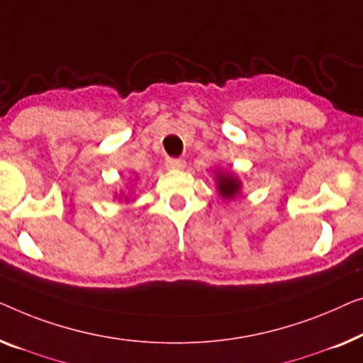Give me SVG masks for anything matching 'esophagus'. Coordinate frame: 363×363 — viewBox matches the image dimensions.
<instances>
[{
    "instance_id": "obj_1",
    "label": "esophagus",
    "mask_w": 363,
    "mask_h": 363,
    "mask_svg": "<svg viewBox=\"0 0 363 363\" xmlns=\"http://www.w3.org/2000/svg\"><path fill=\"white\" fill-rule=\"evenodd\" d=\"M166 167L167 169H184L186 167V161L176 160V157H167Z\"/></svg>"
}]
</instances>
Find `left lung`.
Wrapping results in <instances>:
<instances>
[{"label":"left lung","mask_w":363,"mask_h":363,"mask_svg":"<svg viewBox=\"0 0 363 363\" xmlns=\"http://www.w3.org/2000/svg\"><path fill=\"white\" fill-rule=\"evenodd\" d=\"M216 186L218 196L225 199V201H232V199L235 196H238L240 191H242V181L230 171L218 169L216 172Z\"/></svg>","instance_id":"1"}]
</instances>
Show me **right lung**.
<instances>
[{"label":"right lung","mask_w":363,"mask_h":363,"mask_svg":"<svg viewBox=\"0 0 363 363\" xmlns=\"http://www.w3.org/2000/svg\"><path fill=\"white\" fill-rule=\"evenodd\" d=\"M116 197H118L120 201H125V202H128L130 199H131L130 194H125V192H120V194H116Z\"/></svg>","instance_id":"right-lung-1"}]
</instances>
